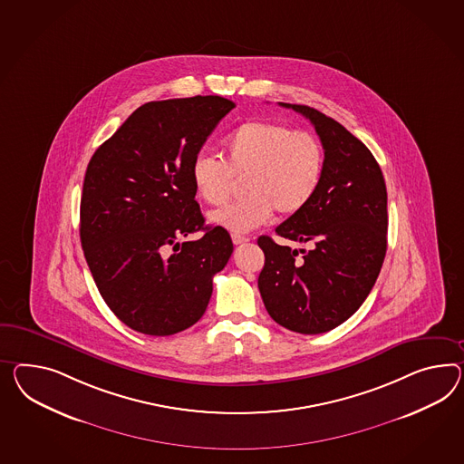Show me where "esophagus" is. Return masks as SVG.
<instances>
[{"mask_svg":"<svg viewBox=\"0 0 464 464\" xmlns=\"http://www.w3.org/2000/svg\"><path fill=\"white\" fill-rule=\"evenodd\" d=\"M232 242H234L236 246H240V244H246V242H249V237H246V236H240V234H232Z\"/></svg>","mask_w":464,"mask_h":464,"instance_id":"34e87169","label":"esophagus"}]
</instances>
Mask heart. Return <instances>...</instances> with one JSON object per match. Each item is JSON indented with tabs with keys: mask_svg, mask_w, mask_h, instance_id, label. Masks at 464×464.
<instances>
[{
	"mask_svg": "<svg viewBox=\"0 0 464 464\" xmlns=\"http://www.w3.org/2000/svg\"><path fill=\"white\" fill-rule=\"evenodd\" d=\"M226 160L197 156L191 163L193 187L210 205L226 202L244 179L246 195L208 215L215 226L247 232L271 218L296 215L311 202L323 175V146L311 132L285 124L247 121L227 136Z\"/></svg>",
	"mask_w": 464,
	"mask_h": 464,
	"instance_id": "1",
	"label": "heart"
}]
</instances>
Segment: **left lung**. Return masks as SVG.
Returning a JSON list of instances; mask_svg holds the SVG:
<instances>
[{"label": "left lung", "instance_id": "obj_1", "mask_svg": "<svg viewBox=\"0 0 464 464\" xmlns=\"http://www.w3.org/2000/svg\"><path fill=\"white\" fill-rule=\"evenodd\" d=\"M279 106L311 121L324 163L311 202L276 228L279 237L309 244L311 250L261 236L257 244L266 262L257 285L276 323L318 334L348 320L379 277L387 250V188L369 148L340 122L313 107Z\"/></svg>", "mask_w": 464, "mask_h": 464}]
</instances>
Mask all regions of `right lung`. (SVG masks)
I'll list each match as a JSON object with an SVG mask.
<instances>
[{"mask_svg":"<svg viewBox=\"0 0 464 464\" xmlns=\"http://www.w3.org/2000/svg\"><path fill=\"white\" fill-rule=\"evenodd\" d=\"M234 107L220 95L148 102L87 165L83 256L107 306L134 332L168 336L190 328L232 256L226 228L205 226L191 163ZM198 229L202 239L179 244Z\"/></svg>","mask_w":464,"mask_h":464,"instance_id":"add662e5","label":"right lung"}]
</instances>
